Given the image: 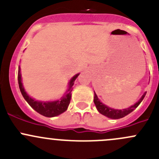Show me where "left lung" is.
I'll use <instances>...</instances> for the list:
<instances>
[{"mask_svg":"<svg viewBox=\"0 0 159 159\" xmlns=\"http://www.w3.org/2000/svg\"><path fill=\"white\" fill-rule=\"evenodd\" d=\"M145 94H146V92L144 93V94L142 95V97L141 98L140 100L137 102L136 104H134V105L132 106L129 107V108H126V109H123V110H117V109H113V108H108V106L106 105H103L100 101L98 100V98L97 94L94 93V102L95 104V106L97 108L98 111L100 112L102 115H105V116L108 117V118H112V119H118V118H121L123 117L126 116L127 115L131 113V111H133L142 102V101L143 100L144 98H145Z\"/></svg>","mask_w":159,"mask_h":159,"instance_id":"left-lung-1","label":"left lung"}]
</instances>
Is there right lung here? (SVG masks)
<instances>
[{
    "mask_svg": "<svg viewBox=\"0 0 159 159\" xmlns=\"http://www.w3.org/2000/svg\"><path fill=\"white\" fill-rule=\"evenodd\" d=\"M79 74L75 75L69 82V89H68L67 94L62 98L61 100L55 101V102H41L34 101L33 98L30 97L28 94L25 91L23 85L21 83V75H20V68H18V74H17V80H18L19 89L20 92L23 95L24 98L27 101L28 104L30 105L31 108L38 112L41 115H44L45 117H54L59 115L60 114L63 113L64 111L67 110L68 105H69L70 98H71V91L73 90L72 86L74 85L75 79L78 78Z\"/></svg>",
    "mask_w": 159,
    "mask_h": 159,
    "instance_id": "1",
    "label": "right lung"
}]
</instances>
